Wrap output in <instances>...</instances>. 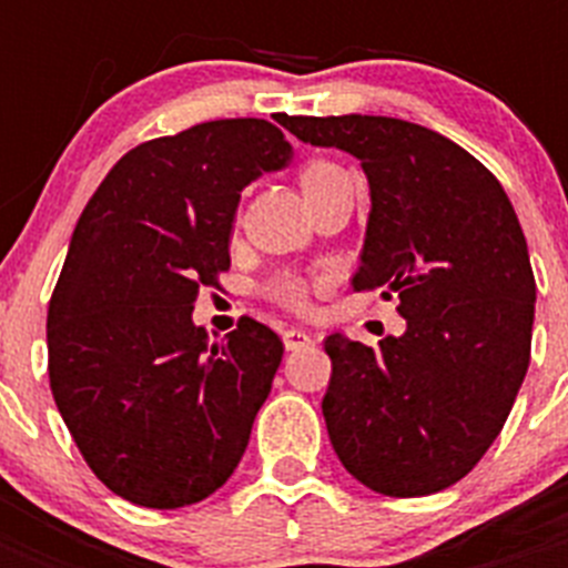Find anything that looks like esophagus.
Wrapping results in <instances>:
<instances>
[{
	"label": "esophagus",
	"instance_id": "1",
	"mask_svg": "<svg viewBox=\"0 0 568 568\" xmlns=\"http://www.w3.org/2000/svg\"><path fill=\"white\" fill-rule=\"evenodd\" d=\"M283 345H285V351H303V347L312 345V336L306 333V329L292 327L283 333Z\"/></svg>",
	"mask_w": 568,
	"mask_h": 568
}]
</instances>
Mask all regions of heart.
Masks as SVG:
<instances>
[{
    "mask_svg": "<svg viewBox=\"0 0 568 568\" xmlns=\"http://www.w3.org/2000/svg\"><path fill=\"white\" fill-rule=\"evenodd\" d=\"M338 176H345V171H342L336 162H329V159H310V162H303L301 171H297V182H301L303 196H312L315 191L324 189L327 182L338 180ZM265 294L271 301L280 303V306H285V310L306 312L310 310L312 285L310 280H303V276L297 274H280L265 285Z\"/></svg>",
    "mask_w": 568,
    "mask_h": 568,
    "instance_id": "1",
    "label": "heart"
}]
</instances>
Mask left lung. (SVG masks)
<instances>
[{"label": "left lung", "instance_id": "obj_1", "mask_svg": "<svg viewBox=\"0 0 568 568\" xmlns=\"http://www.w3.org/2000/svg\"><path fill=\"white\" fill-rule=\"evenodd\" d=\"M292 135L363 162L372 217L354 292L397 294L404 336L333 333L324 422L368 489L418 498L480 463L530 365L537 283L501 182L475 155L406 120L280 118Z\"/></svg>", "mask_w": 568, "mask_h": 568}]
</instances>
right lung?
Returning <instances> with one entry per match:
<instances>
[{
    "mask_svg": "<svg viewBox=\"0 0 568 568\" xmlns=\"http://www.w3.org/2000/svg\"><path fill=\"white\" fill-rule=\"evenodd\" d=\"M288 159L267 120L196 123L129 150L75 223L49 301V388L93 475L138 507L203 501L244 457L283 342L247 315L209 342L191 312L230 271L244 185Z\"/></svg>",
    "mask_w": 568,
    "mask_h": 568,
    "instance_id": "1",
    "label": "right lung"
}]
</instances>
